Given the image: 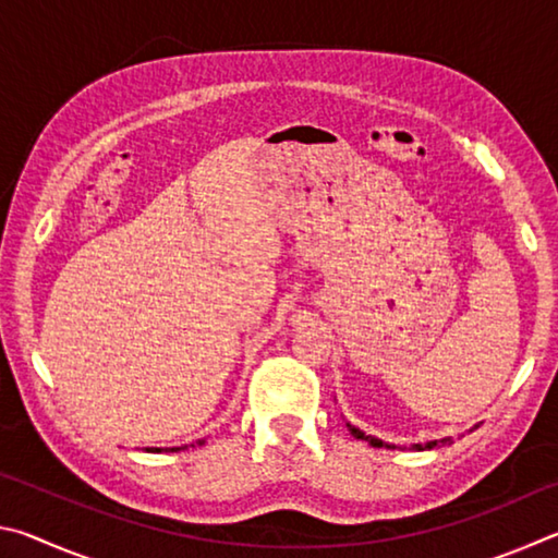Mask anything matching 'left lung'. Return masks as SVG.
<instances>
[{
  "label": "left lung",
  "instance_id": "left-lung-1",
  "mask_svg": "<svg viewBox=\"0 0 558 558\" xmlns=\"http://www.w3.org/2000/svg\"><path fill=\"white\" fill-rule=\"evenodd\" d=\"M347 428H349V433H352L354 438H359V440H366L369 442V446H374V448H381V446H386V448H393V446H389V442H384V440H379V438H374V436H366L364 430H359V428H354V426H349L347 423ZM450 442V438H442V440H430V442H426V446H413L415 450H430V448H438V446H448Z\"/></svg>",
  "mask_w": 558,
  "mask_h": 558
}]
</instances>
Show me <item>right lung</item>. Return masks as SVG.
<instances>
[{"label": "right lung", "instance_id": "add662e5", "mask_svg": "<svg viewBox=\"0 0 558 558\" xmlns=\"http://www.w3.org/2000/svg\"><path fill=\"white\" fill-rule=\"evenodd\" d=\"M202 442H204V440H199V446H202ZM184 448H186V446H184ZM147 450H155V452H162V450H165V448H147ZM169 450H172V452H177V450H182V448H169Z\"/></svg>", "mask_w": 558, "mask_h": 558}]
</instances>
